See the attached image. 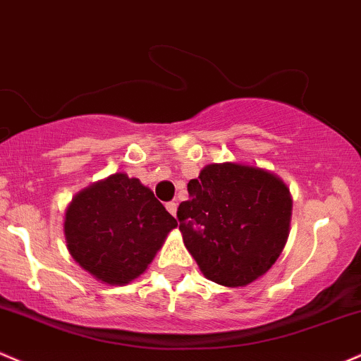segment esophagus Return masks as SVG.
I'll return each instance as SVG.
<instances>
[{
    "label": "esophagus",
    "instance_id": "1",
    "mask_svg": "<svg viewBox=\"0 0 361 361\" xmlns=\"http://www.w3.org/2000/svg\"><path fill=\"white\" fill-rule=\"evenodd\" d=\"M165 208H167V212L172 214V216H176V213H177V202H167V204H165Z\"/></svg>",
    "mask_w": 361,
    "mask_h": 361
}]
</instances>
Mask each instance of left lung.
<instances>
[{
  "label": "left lung",
  "mask_w": 361,
  "mask_h": 361,
  "mask_svg": "<svg viewBox=\"0 0 361 361\" xmlns=\"http://www.w3.org/2000/svg\"><path fill=\"white\" fill-rule=\"evenodd\" d=\"M188 192L177 220L206 278L244 286L276 262L291 216L290 191L276 176L247 165L213 164L189 180Z\"/></svg>",
  "instance_id": "left-lung-1"
}]
</instances>
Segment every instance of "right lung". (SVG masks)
I'll list each match as a JSON object with an SVG mask.
<instances>
[{
    "label": "right lung",
    "mask_w": 361,
    "mask_h": 361,
    "mask_svg": "<svg viewBox=\"0 0 361 361\" xmlns=\"http://www.w3.org/2000/svg\"><path fill=\"white\" fill-rule=\"evenodd\" d=\"M176 218L137 179L114 173L76 194L64 233L73 259L109 285H126L155 257Z\"/></svg>",
    "instance_id": "add662e5"
}]
</instances>
